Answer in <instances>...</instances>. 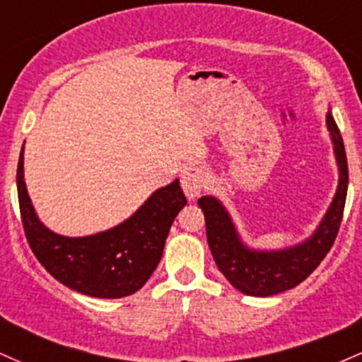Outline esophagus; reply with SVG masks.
<instances>
[{
	"label": "esophagus",
	"mask_w": 362,
	"mask_h": 362,
	"mask_svg": "<svg viewBox=\"0 0 362 362\" xmlns=\"http://www.w3.org/2000/svg\"><path fill=\"white\" fill-rule=\"evenodd\" d=\"M182 189H184L185 195L189 199H195L199 194H201L202 187H204L206 182V172L202 167H197V165H187L182 172Z\"/></svg>",
	"instance_id": "1"
}]
</instances>
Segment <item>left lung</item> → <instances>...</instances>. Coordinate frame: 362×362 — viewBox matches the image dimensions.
<instances>
[{
	"label": "left lung",
	"mask_w": 362,
	"mask_h": 362,
	"mask_svg": "<svg viewBox=\"0 0 362 362\" xmlns=\"http://www.w3.org/2000/svg\"><path fill=\"white\" fill-rule=\"evenodd\" d=\"M327 129L339 165V185L318 228L305 242L282 250H253L242 242L231 216L218 199L204 195L197 201L204 213L207 243L216 265L243 294L265 298L294 288L318 267L337 238L347 197L349 170L346 148L332 112L327 114Z\"/></svg>",
	"instance_id": "8db88e82"
}]
</instances>
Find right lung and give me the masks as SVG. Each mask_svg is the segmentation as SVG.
I'll return each mask as SVG.
<instances>
[{"label":"right lung","mask_w":362,"mask_h":362,"mask_svg":"<svg viewBox=\"0 0 362 362\" xmlns=\"http://www.w3.org/2000/svg\"><path fill=\"white\" fill-rule=\"evenodd\" d=\"M20 214L27 242L54 279L93 298H124L146 284L163 255L178 211L187 204L178 178L161 187L131 218L110 230L69 238L37 218L23 180V148L16 168Z\"/></svg>","instance_id":"right-lung-1"}]
</instances>
